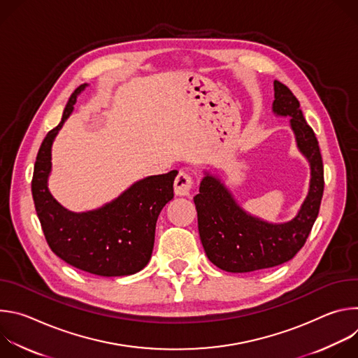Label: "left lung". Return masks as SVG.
Instances as JSON below:
<instances>
[{
	"mask_svg": "<svg viewBox=\"0 0 358 358\" xmlns=\"http://www.w3.org/2000/svg\"><path fill=\"white\" fill-rule=\"evenodd\" d=\"M86 87L87 83H83L75 89L61 123L45 136L39 147L31 184L32 198L46 242L61 259L99 276H129L148 262L157 218L174 198L173 184L178 171L144 177L96 210L73 213L65 208L48 188L52 144Z\"/></svg>",
	"mask_w": 358,
	"mask_h": 358,
	"instance_id": "obj_1",
	"label": "left lung"
}]
</instances>
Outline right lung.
Returning a JSON list of instances; mask_svg holds the SVG:
<instances>
[{
	"label": "right lung",
	"mask_w": 358,
	"mask_h": 358,
	"mask_svg": "<svg viewBox=\"0 0 358 358\" xmlns=\"http://www.w3.org/2000/svg\"><path fill=\"white\" fill-rule=\"evenodd\" d=\"M273 90L272 112L290 119L297 148L309 162V192L292 221L273 224L243 211L222 180L203 171L199 192L194 196L201 242L208 259L232 273L273 268L290 261L308 239L323 196V160L315 131L306 123L299 100L289 87L275 80Z\"/></svg>",
	"instance_id": "right-lung-1"
}]
</instances>
